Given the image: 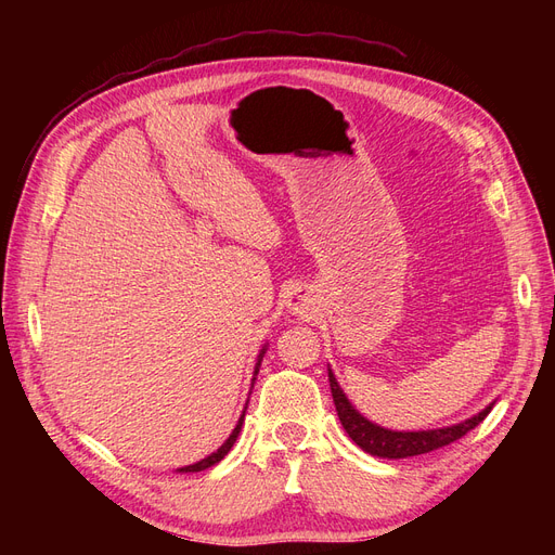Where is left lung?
<instances>
[{
	"label": "left lung",
	"mask_w": 555,
	"mask_h": 555,
	"mask_svg": "<svg viewBox=\"0 0 555 555\" xmlns=\"http://www.w3.org/2000/svg\"><path fill=\"white\" fill-rule=\"evenodd\" d=\"M328 382H331V393L335 402V412L340 416V424L347 430V435L354 440L363 451L373 453V456L382 459H408V456H418V453H428L440 447H447L451 442L461 440L465 433L479 426L486 414L491 412V408H486L477 416L467 418V422L451 426V428H438V430H418V433H396V430H386L363 418L354 408L349 405L347 396L340 391L338 382H335L333 373L328 371Z\"/></svg>",
	"instance_id": "obj_1"
}]
</instances>
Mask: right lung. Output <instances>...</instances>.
<instances>
[{
    "label": "right lung",
    "instance_id": "right-lung-1",
    "mask_svg": "<svg viewBox=\"0 0 555 555\" xmlns=\"http://www.w3.org/2000/svg\"><path fill=\"white\" fill-rule=\"evenodd\" d=\"M259 365V363H257ZM259 371V367H257ZM245 416V414H243ZM243 416H241V422H238V426L233 428V433L229 435V440L217 449L215 453H210L208 459H204V461H198V463H194V465H188V467H180V473H201V469H206V467H210V465H215V463H220L227 453L231 451V447H233V442H236V438H238V433H241V426H243Z\"/></svg>",
    "mask_w": 555,
    "mask_h": 555
}]
</instances>
